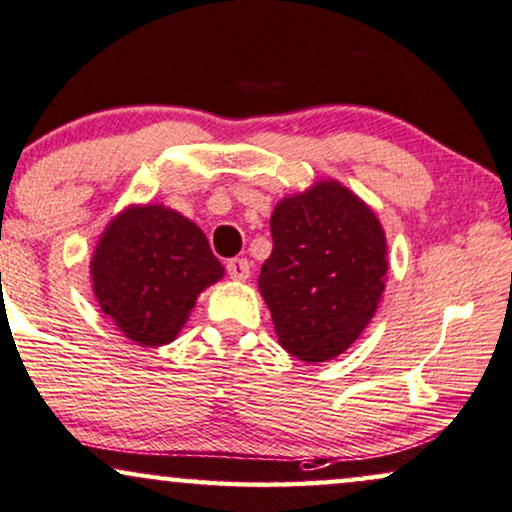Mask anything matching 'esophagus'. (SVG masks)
Listing matches in <instances>:
<instances>
[{
	"instance_id": "esophagus-1",
	"label": "esophagus",
	"mask_w": 512,
	"mask_h": 512,
	"mask_svg": "<svg viewBox=\"0 0 512 512\" xmlns=\"http://www.w3.org/2000/svg\"><path fill=\"white\" fill-rule=\"evenodd\" d=\"M227 274L234 281H248L250 276V262L245 257H234V260L227 262Z\"/></svg>"
}]
</instances>
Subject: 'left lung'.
<instances>
[{
  "label": "left lung",
  "mask_w": 512,
  "mask_h": 512,
  "mask_svg": "<svg viewBox=\"0 0 512 512\" xmlns=\"http://www.w3.org/2000/svg\"><path fill=\"white\" fill-rule=\"evenodd\" d=\"M274 250L260 271L278 342L306 363H325L360 337L386 281V238L370 208L339 182L278 203Z\"/></svg>",
  "instance_id": "left-lung-1"
}]
</instances>
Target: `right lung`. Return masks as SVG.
I'll return each mask as SVG.
<instances>
[{
	"instance_id": "add662e5",
	"label": "right lung",
	"mask_w": 512,
	"mask_h": 512,
	"mask_svg": "<svg viewBox=\"0 0 512 512\" xmlns=\"http://www.w3.org/2000/svg\"><path fill=\"white\" fill-rule=\"evenodd\" d=\"M91 276L102 311L124 337L161 346L173 342L196 297L224 269L194 222L170 208L142 206L109 222Z\"/></svg>"
}]
</instances>
